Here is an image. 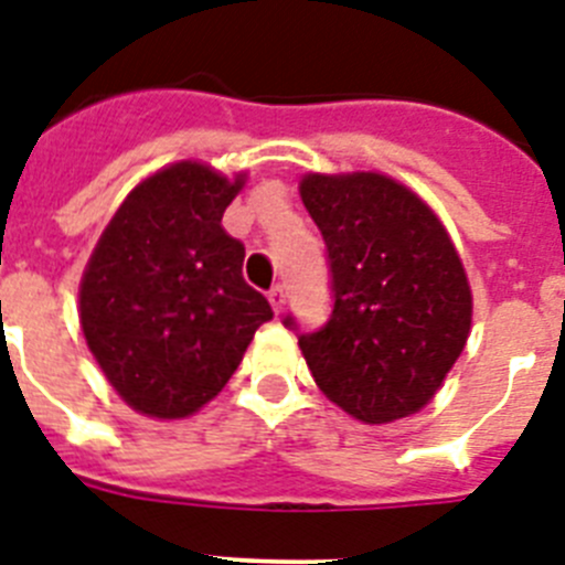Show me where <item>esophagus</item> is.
<instances>
[{"mask_svg": "<svg viewBox=\"0 0 565 565\" xmlns=\"http://www.w3.org/2000/svg\"><path fill=\"white\" fill-rule=\"evenodd\" d=\"M268 302H271L274 313H282V308H286V288L274 286L271 291H268Z\"/></svg>", "mask_w": 565, "mask_h": 565, "instance_id": "1", "label": "esophagus"}]
</instances>
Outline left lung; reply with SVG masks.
Instances as JSON below:
<instances>
[{
	"mask_svg": "<svg viewBox=\"0 0 565 565\" xmlns=\"http://www.w3.org/2000/svg\"><path fill=\"white\" fill-rule=\"evenodd\" d=\"M299 194L326 239L333 291L331 319L299 333L313 382L364 424L413 416L461 356L472 322L450 234L387 174L311 172ZM282 322L297 328L294 317Z\"/></svg>",
	"mask_w": 565,
	"mask_h": 565,
	"instance_id": "1",
	"label": "left lung"
}]
</instances>
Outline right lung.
<instances>
[{"mask_svg": "<svg viewBox=\"0 0 565 565\" xmlns=\"http://www.w3.org/2000/svg\"><path fill=\"white\" fill-rule=\"evenodd\" d=\"M234 181L198 161L149 174L115 212L78 291L87 348L118 396L152 418H186L226 387L274 317L243 279L246 248L223 228Z\"/></svg>", "mask_w": 565, "mask_h": 565, "instance_id": "add662e5", "label": "right lung"}]
</instances>
